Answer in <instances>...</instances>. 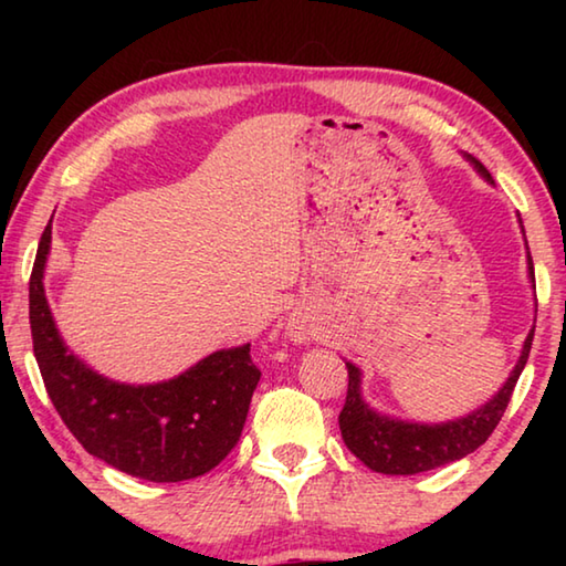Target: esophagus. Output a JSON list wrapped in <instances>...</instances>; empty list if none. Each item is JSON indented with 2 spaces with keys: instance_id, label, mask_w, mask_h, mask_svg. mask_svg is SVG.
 <instances>
[{
  "instance_id": "34e87169",
  "label": "esophagus",
  "mask_w": 566,
  "mask_h": 566,
  "mask_svg": "<svg viewBox=\"0 0 566 566\" xmlns=\"http://www.w3.org/2000/svg\"><path fill=\"white\" fill-rule=\"evenodd\" d=\"M290 337H294V342H302V339H306L302 327H292V329H290Z\"/></svg>"
}]
</instances>
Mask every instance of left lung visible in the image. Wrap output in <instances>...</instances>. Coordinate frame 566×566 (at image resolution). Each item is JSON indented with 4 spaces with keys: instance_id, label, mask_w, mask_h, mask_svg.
I'll return each mask as SVG.
<instances>
[{
    "instance_id": "left-lung-1",
    "label": "left lung",
    "mask_w": 566,
    "mask_h": 566,
    "mask_svg": "<svg viewBox=\"0 0 566 566\" xmlns=\"http://www.w3.org/2000/svg\"><path fill=\"white\" fill-rule=\"evenodd\" d=\"M467 159L472 161L479 175L494 185L492 175L482 161L472 155H467ZM526 264H530V280L534 282V264L530 252H526ZM532 339L534 327L526 334L520 361L514 364L510 379L504 381V387L486 405L469 411L462 419L442 421V424H417V421H401L379 415L361 397V371L352 361H347V401H344L339 411L344 444H347L354 457L361 459L364 464L379 474H419L472 454L474 449L490 439L494 427L500 424L504 409L512 399L516 379H520L524 364L530 359Z\"/></svg>"
}]
</instances>
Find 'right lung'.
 <instances>
[{"label": "right lung", "instance_id": "obj_1", "mask_svg": "<svg viewBox=\"0 0 566 566\" xmlns=\"http://www.w3.org/2000/svg\"><path fill=\"white\" fill-rule=\"evenodd\" d=\"M50 247L46 224L30 276V324L46 395L66 429L90 454L147 482H185L214 469L242 437L262 377L249 344L209 354L157 385L102 377L64 347L54 327L42 282Z\"/></svg>", "mask_w": 566, "mask_h": 566}]
</instances>
